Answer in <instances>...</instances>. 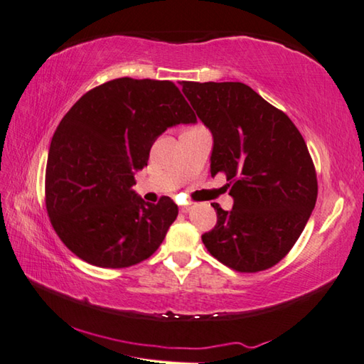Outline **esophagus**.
Returning <instances> with one entry per match:
<instances>
[{"label":"esophagus","instance_id":"obj_1","mask_svg":"<svg viewBox=\"0 0 364 364\" xmlns=\"http://www.w3.org/2000/svg\"><path fill=\"white\" fill-rule=\"evenodd\" d=\"M191 210H192V205H184V206H181V208H180V211H181V213H184V214L189 213Z\"/></svg>","mask_w":364,"mask_h":364}]
</instances>
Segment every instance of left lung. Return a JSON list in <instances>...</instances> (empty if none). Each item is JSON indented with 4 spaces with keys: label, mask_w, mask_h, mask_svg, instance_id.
Wrapping results in <instances>:
<instances>
[{
    "label": "left lung",
    "mask_w": 364,
    "mask_h": 364,
    "mask_svg": "<svg viewBox=\"0 0 364 364\" xmlns=\"http://www.w3.org/2000/svg\"><path fill=\"white\" fill-rule=\"evenodd\" d=\"M183 94L214 137L211 176L225 173L235 205L202 236L214 258L237 272L280 262L304 231L318 178L300 131L244 82L183 81Z\"/></svg>",
    "instance_id": "obj_1"
}]
</instances>
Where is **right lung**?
<instances>
[{
	"mask_svg": "<svg viewBox=\"0 0 364 364\" xmlns=\"http://www.w3.org/2000/svg\"><path fill=\"white\" fill-rule=\"evenodd\" d=\"M197 117L173 82L117 78L84 94L51 139L45 173L50 222L92 266H134L158 250L178 206L145 203L131 189L168 127Z\"/></svg>",
	"mask_w": 364,
	"mask_h": 364,
	"instance_id": "add662e5",
	"label": "right lung"
}]
</instances>
